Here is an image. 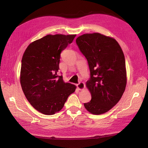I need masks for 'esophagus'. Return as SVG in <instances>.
<instances>
[{"mask_svg":"<svg viewBox=\"0 0 148 148\" xmlns=\"http://www.w3.org/2000/svg\"><path fill=\"white\" fill-rule=\"evenodd\" d=\"M76 86L78 90H82L84 88V87H85V84H84V83L83 82H80L79 83H78Z\"/></svg>","mask_w":148,"mask_h":148,"instance_id":"1","label":"esophagus"}]
</instances>
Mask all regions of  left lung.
Returning <instances> with one entry per match:
<instances>
[{"instance_id": "1", "label": "left lung", "mask_w": 148, "mask_h": 148, "mask_svg": "<svg viewBox=\"0 0 148 148\" xmlns=\"http://www.w3.org/2000/svg\"><path fill=\"white\" fill-rule=\"evenodd\" d=\"M76 43L90 71L86 86L92 99L84 106L91 114H103L119 102L126 88L123 52L115 39L99 33L83 34L76 39Z\"/></svg>"}]
</instances>
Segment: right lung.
Listing matches in <instances>:
<instances>
[{
    "mask_svg": "<svg viewBox=\"0 0 148 148\" xmlns=\"http://www.w3.org/2000/svg\"><path fill=\"white\" fill-rule=\"evenodd\" d=\"M76 34L47 35L31 42L21 60L20 84L28 101L37 111L52 115L60 111L76 86L57 73L60 53Z\"/></svg>",
    "mask_w": 148,
    "mask_h": 148,
    "instance_id": "add662e5",
    "label": "right lung"
}]
</instances>
